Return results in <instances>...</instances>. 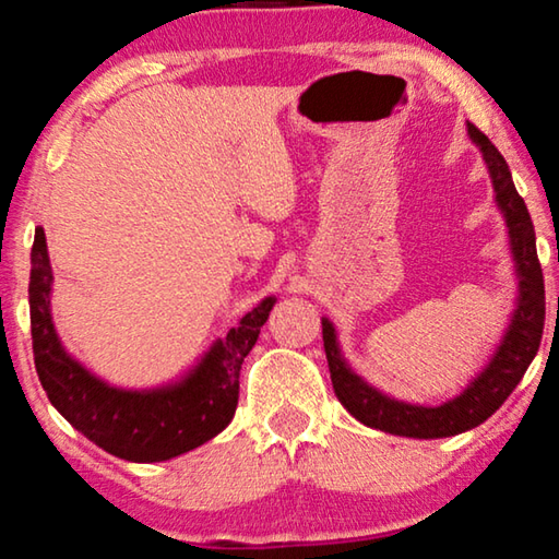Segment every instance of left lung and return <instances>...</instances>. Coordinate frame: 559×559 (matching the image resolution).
I'll return each mask as SVG.
<instances>
[{
  "label": "left lung",
  "mask_w": 559,
  "mask_h": 559,
  "mask_svg": "<svg viewBox=\"0 0 559 559\" xmlns=\"http://www.w3.org/2000/svg\"><path fill=\"white\" fill-rule=\"evenodd\" d=\"M468 134L486 159L496 205L501 209L509 228V243L519 277L516 310L486 369L463 389V394L440 404V407H423V404L392 400V396L366 384L343 358L333 323L323 318V346L335 396L358 423L373 427V430L419 440L450 438V435L473 430L507 402V396L514 392L539 350L542 331H545V277H542L537 259V239H534L530 211H526L524 198L516 193L511 170L501 152L473 124H468Z\"/></svg>",
  "instance_id": "1"
}]
</instances>
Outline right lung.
Here are the masks:
<instances>
[{"label": "right lung", "instance_id": "1", "mask_svg": "<svg viewBox=\"0 0 559 559\" xmlns=\"http://www.w3.org/2000/svg\"><path fill=\"white\" fill-rule=\"evenodd\" d=\"M29 270V325L40 384L52 407L106 453L132 463H159L188 453L224 430L239 404L243 358L270 318L274 297L213 343L188 377L157 389H117L68 356L50 316L52 270L45 231L35 228Z\"/></svg>", "mask_w": 559, "mask_h": 559}]
</instances>
